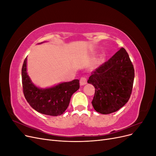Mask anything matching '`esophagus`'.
<instances>
[{"label":"esophagus","instance_id":"1","mask_svg":"<svg viewBox=\"0 0 156 156\" xmlns=\"http://www.w3.org/2000/svg\"><path fill=\"white\" fill-rule=\"evenodd\" d=\"M87 83V79L85 77H81V79H80V84H81V86L84 85V84H86Z\"/></svg>","mask_w":156,"mask_h":156}]
</instances>
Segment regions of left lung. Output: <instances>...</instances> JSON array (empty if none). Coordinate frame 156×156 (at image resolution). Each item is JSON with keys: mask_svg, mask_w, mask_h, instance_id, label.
Returning a JSON list of instances; mask_svg holds the SVG:
<instances>
[{"mask_svg": "<svg viewBox=\"0 0 156 156\" xmlns=\"http://www.w3.org/2000/svg\"><path fill=\"white\" fill-rule=\"evenodd\" d=\"M135 73L128 53L123 48L92 73L88 83L95 87L92 101L97 112L107 115L119 110L128 101Z\"/></svg>", "mask_w": 156, "mask_h": 156, "instance_id": "1", "label": "left lung"}]
</instances>
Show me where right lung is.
I'll list each match as a JSON object with an SVG mask.
<instances>
[{
	"instance_id": "obj_1",
	"label": "right lung",
	"mask_w": 156,
	"mask_h": 156,
	"mask_svg": "<svg viewBox=\"0 0 156 156\" xmlns=\"http://www.w3.org/2000/svg\"><path fill=\"white\" fill-rule=\"evenodd\" d=\"M27 57L23 64L21 76L23 93L29 105L44 115L58 116L63 114L69 105L71 97L79 88V80L74 79L41 88L32 82L27 73Z\"/></svg>"
}]
</instances>
